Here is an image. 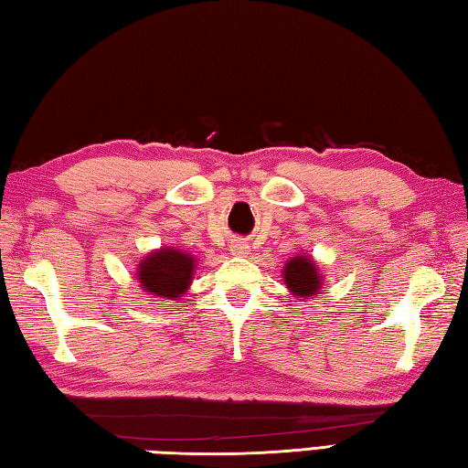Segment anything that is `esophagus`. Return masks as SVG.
Listing matches in <instances>:
<instances>
[{
    "instance_id": "obj_1",
    "label": "esophagus",
    "mask_w": 468,
    "mask_h": 468,
    "mask_svg": "<svg viewBox=\"0 0 468 468\" xmlns=\"http://www.w3.org/2000/svg\"><path fill=\"white\" fill-rule=\"evenodd\" d=\"M229 250H232V255H236V257H247L249 255V244L242 242V240H236L232 247H229Z\"/></svg>"
}]
</instances>
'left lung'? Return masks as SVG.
<instances>
[{"label": "left lung", "mask_w": 468, "mask_h": 468, "mask_svg": "<svg viewBox=\"0 0 468 468\" xmlns=\"http://www.w3.org/2000/svg\"><path fill=\"white\" fill-rule=\"evenodd\" d=\"M282 275L285 288L290 290L296 300H310L316 293H321L324 285L321 267H318L313 255H308V252H298L296 257L285 261Z\"/></svg>", "instance_id": "left-lung-1"}]
</instances>
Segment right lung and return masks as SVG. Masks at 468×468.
<instances>
[{
	"label": "right lung",
	"mask_w": 468,
	"mask_h": 468,
	"mask_svg": "<svg viewBox=\"0 0 468 468\" xmlns=\"http://www.w3.org/2000/svg\"><path fill=\"white\" fill-rule=\"evenodd\" d=\"M197 257L176 247H160L139 261L137 283L147 296L158 300H180L193 283Z\"/></svg>",
	"instance_id": "1"
}]
</instances>
